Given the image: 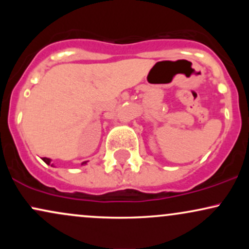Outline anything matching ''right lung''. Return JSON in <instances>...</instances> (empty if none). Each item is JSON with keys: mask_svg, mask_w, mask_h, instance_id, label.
<instances>
[{"mask_svg": "<svg viewBox=\"0 0 249 249\" xmlns=\"http://www.w3.org/2000/svg\"><path fill=\"white\" fill-rule=\"evenodd\" d=\"M42 159H43V161L45 162V164H48V165L51 164V159L50 158H45V157H44V158H42ZM87 162L88 161H83L81 165H87ZM51 166H53V164H51Z\"/></svg>", "mask_w": 249, "mask_h": 249, "instance_id": "add662e5", "label": "right lung"}]
</instances>
